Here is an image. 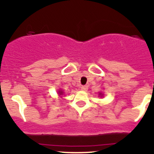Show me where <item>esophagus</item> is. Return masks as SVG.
<instances>
[{
    "mask_svg": "<svg viewBox=\"0 0 154 154\" xmlns=\"http://www.w3.org/2000/svg\"><path fill=\"white\" fill-rule=\"evenodd\" d=\"M80 88H81V90H83V91H86L88 89L87 86H82Z\"/></svg>",
    "mask_w": 154,
    "mask_h": 154,
    "instance_id": "34e87169",
    "label": "esophagus"
}]
</instances>
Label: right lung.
Listing matches in <instances>:
<instances>
[{
	"label": "right lung",
	"instance_id": "add662e5",
	"mask_svg": "<svg viewBox=\"0 0 154 154\" xmlns=\"http://www.w3.org/2000/svg\"><path fill=\"white\" fill-rule=\"evenodd\" d=\"M62 92H60V95H61V94H62Z\"/></svg>",
	"mask_w": 154,
	"mask_h": 154
}]
</instances>
